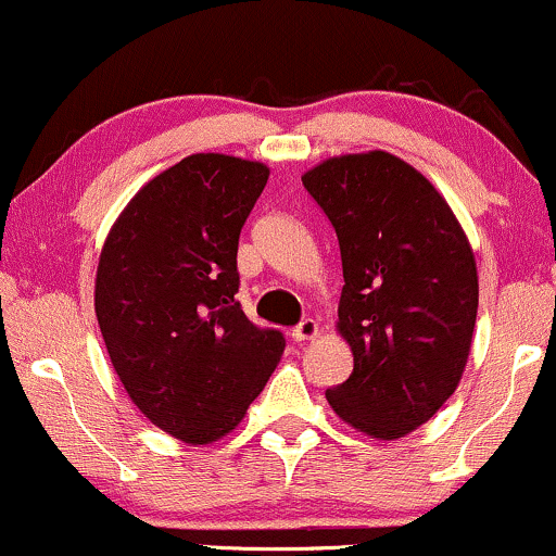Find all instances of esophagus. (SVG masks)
Returning <instances> with one entry per match:
<instances>
[{"label": "esophagus", "instance_id": "obj_1", "mask_svg": "<svg viewBox=\"0 0 556 556\" xmlns=\"http://www.w3.org/2000/svg\"><path fill=\"white\" fill-rule=\"evenodd\" d=\"M290 334H292V340H295V342H308L318 334V324L314 321V318H305V321H300L298 327L290 331Z\"/></svg>", "mask_w": 556, "mask_h": 556}]
</instances>
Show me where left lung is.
Returning a JSON list of instances; mask_svg holds the SVG:
<instances>
[{
	"instance_id": "left-lung-1",
	"label": "left lung",
	"mask_w": 556,
	"mask_h": 556,
	"mask_svg": "<svg viewBox=\"0 0 556 556\" xmlns=\"http://www.w3.org/2000/svg\"><path fill=\"white\" fill-rule=\"evenodd\" d=\"M342 253L337 331L353 374L331 410L368 439L424 426L460 384L478 314V269L446 198L405 159L374 149L303 175Z\"/></svg>"
}]
</instances>
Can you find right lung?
<instances>
[{
    "label": "right lung",
    "mask_w": 556,
    "mask_h": 556,
    "mask_svg": "<svg viewBox=\"0 0 556 556\" xmlns=\"http://www.w3.org/2000/svg\"><path fill=\"white\" fill-rule=\"evenodd\" d=\"M266 180L264 162L190 154L127 201L101 245L93 305L114 374L185 444L238 429L285 353L235 300L240 229Z\"/></svg>",
    "instance_id": "1"
}]
</instances>
